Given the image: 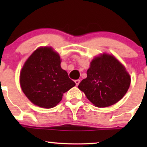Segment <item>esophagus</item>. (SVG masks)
Instances as JSON below:
<instances>
[{"mask_svg": "<svg viewBox=\"0 0 147 147\" xmlns=\"http://www.w3.org/2000/svg\"><path fill=\"white\" fill-rule=\"evenodd\" d=\"M75 84H76V86H78L79 83H80V80H79V79H77V80L75 81Z\"/></svg>", "mask_w": 147, "mask_h": 147, "instance_id": "esophagus-1", "label": "esophagus"}]
</instances>
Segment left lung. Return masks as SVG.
<instances>
[{"label": "left lung", "instance_id": "left-lung-1", "mask_svg": "<svg viewBox=\"0 0 147 147\" xmlns=\"http://www.w3.org/2000/svg\"><path fill=\"white\" fill-rule=\"evenodd\" d=\"M131 78L126 68L113 56L95 57L87 70V77L79 84L88 100L104 108L117 103L129 89Z\"/></svg>", "mask_w": 147, "mask_h": 147}]
</instances>
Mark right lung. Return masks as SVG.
Instances as JSON below:
<instances>
[{"label": "right lung", "instance_id": "right-lung-1", "mask_svg": "<svg viewBox=\"0 0 147 147\" xmlns=\"http://www.w3.org/2000/svg\"><path fill=\"white\" fill-rule=\"evenodd\" d=\"M60 57L51 48H40L26 61L20 75L22 90L35 105L55 107L63 94L75 86L61 68Z\"/></svg>", "mask_w": 147, "mask_h": 147}]
</instances>
